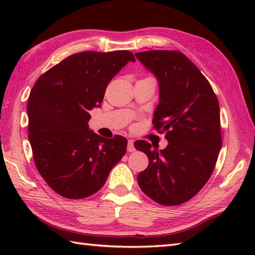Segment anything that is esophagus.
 <instances>
[{"mask_svg":"<svg viewBox=\"0 0 255 255\" xmlns=\"http://www.w3.org/2000/svg\"><path fill=\"white\" fill-rule=\"evenodd\" d=\"M127 150H128V152H133V151H134V145H133L132 140H129V141H128Z\"/></svg>","mask_w":255,"mask_h":255,"instance_id":"obj_1","label":"esophagus"}]
</instances>
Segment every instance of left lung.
I'll return each mask as SVG.
<instances>
[{
  "instance_id": "left-lung-1",
  "label": "left lung",
  "mask_w": 255,
  "mask_h": 255,
  "mask_svg": "<svg viewBox=\"0 0 255 255\" xmlns=\"http://www.w3.org/2000/svg\"><path fill=\"white\" fill-rule=\"evenodd\" d=\"M136 57L158 79L160 102L152 123L169 142L163 150L145 140L134 142L149 158L138 174L139 187L158 204L181 205L203 188L217 162L223 145L218 99L182 52L150 50Z\"/></svg>"
}]
</instances>
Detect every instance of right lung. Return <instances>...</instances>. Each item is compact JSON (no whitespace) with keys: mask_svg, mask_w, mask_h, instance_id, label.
<instances>
[{"mask_svg":"<svg viewBox=\"0 0 255 255\" xmlns=\"http://www.w3.org/2000/svg\"><path fill=\"white\" fill-rule=\"evenodd\" d=\"M134 60L127 50L74 53L32 86L27 104L32 155L38 172L61 196L81 199L100 191L126 153V138H103L88 123L111 80Z\"/></svg>","mask_w":255,"mask_h":255,"instance_id":"right-lung-1","label":"right lung"}]
</instances>
